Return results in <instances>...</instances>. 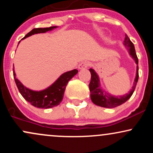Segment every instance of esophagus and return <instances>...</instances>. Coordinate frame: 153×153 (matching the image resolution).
Here are the masks:
<instances>
[{
    "instance_id": "34e87169",
    "label": "esophagus",
    "mask_w": 153,
    "mask_h": 153,
    "mask_svg": "<svg viewBox=\"0 0 153 153\" xmlns=\"http://www.w3.org/2000/svg\"><path fill=\"white\" fill-rule=\"evenodd\" d=\"M90 65H91L90 62H88V61H84V62H82L80 65H79L78 68L80 70L84 69V68H88V67H89Z\"/></svg>"
}]
</instances>
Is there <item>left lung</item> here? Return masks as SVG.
I'll use <instances>...</instances> for the list:
<instances>
[{
    "mask_svg": "<svg viewBox=\"0 0 153 153\" xmlns=\"http://www.w3.org/2000/svg\"><path fill=\"white\" fill-rule=\"evenodd\" d=\"M124 45L127 47L128 50L129 51V54L134 59L135 62L137 65H138V58L137 56L136 52H135V49L134 44L131 42L129 39V36L127 34L125 35V39H124ZM89 71L91 72V82L89 83V89H90L91 92V101L94 104L97 105V106L105 107V108H115V107L120 106L125 103L128 99H130L131 95L133 94L134 91L136 88L138 78H139V73H138V65L137 68V75L136 78H135L134 85H133L132 88L129 94L124 95L123 96H113L111 95L106 94L105 91H103L100 87L99 84V76L96 73L92 68H90Z\"/></svg>",
    "mask_w": 153,
    "mask_h": 153,
    "instance_id": "1",
    "label": "left lung"
}]
</instances>
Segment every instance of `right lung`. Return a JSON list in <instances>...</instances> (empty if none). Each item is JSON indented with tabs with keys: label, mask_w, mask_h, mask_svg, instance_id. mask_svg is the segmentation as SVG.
I'll use <instances>...</instances> for the list:
<instances>
[{
	"label": "right lung",
	"mask_w": 153,
	"mask_h": 153,
	"mask_svg": "<svg viewBox=\"0 0 153 153\" xmlns=\"http://www.w3.org/2000/svg\"><path fill=\"white\" fill-rule=\"evenodd\" d=\"M56 27L57 26H50L48 28H35L30 32L28 33L23 39H25L34 34L45 33ZM78 70L75 69L73 71L63 73L51 86L41 91H34L26 88L21 83L18 79L16 78L14 72H13V77L19 92L24 99L35 107L39 108H49L57 106L61 103L67 84L75 75L78 73Z\"/></svg>",
	"instance_id": "obj_1"
}]
</instances>
